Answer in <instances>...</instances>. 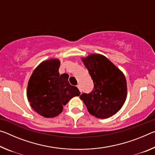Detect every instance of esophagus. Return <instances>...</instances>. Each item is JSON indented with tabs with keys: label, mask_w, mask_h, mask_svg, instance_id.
Returning a JSON list of instances; mask_svg holds the SVG:
<instances>
[{
	"label": "esophagus",
	"mask_w": 155,
	"mask_h": 155,
	"mask_svg": "<svg viewBox=\"0 0 155 155\" xmlns=\"http://www.w3.org/2000/svg\"><path fill=\"white\" fill-rule=\"evenodd\" d=\"M77 87H78V90H79V91H80L81 92V91H82V90H81V85H77Z\"/></svg>",
	"instance_id": "34e87169"
}]
</instances>
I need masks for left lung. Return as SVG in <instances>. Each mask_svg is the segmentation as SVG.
<instances>
[{"mask_svg":"<svg viewBox=\"0 0 155 155\" xmlns=\"http://www.w3.org/2000/svg\"><path fill=\"white\" fill-rule=\"evenodd\" d=\"M94 82L90 93L81 99L89 113L98 118H108L121 109L127 98V81L123 73L102 54H92L82 58Z\"/></svg>","mask_w":155,"mask_h":155,"instance_id":"obj_1","label":"left lung"}]
</instances>
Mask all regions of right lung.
Here are the masks:
<instances>
[{
    "label": "right lung",
    "mask_w": 155,
    "mask_h": 155,
    "mask_svg": "<svg viewBox=\"0 0 155 155\" xmlns=\"http://www.w3.org/2000/svg\"><path fill=\"white\" fill-rule=\"evenodd\" d=\"M59 59L43 61L31 74L27 86V98L32 108L41 116L54 117L61 114L63 106L80 95L68 82L66 73L59 74Z\"/></svg>",
    "instance_id": "obj_1"
}]
</instances>
